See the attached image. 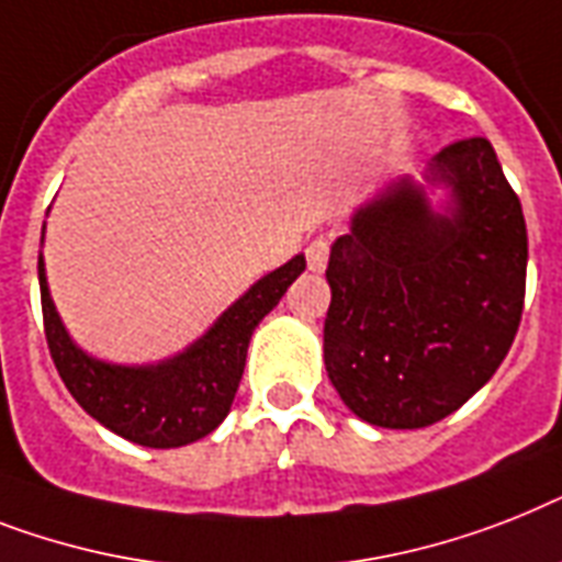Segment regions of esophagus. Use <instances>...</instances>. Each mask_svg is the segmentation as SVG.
Instances as JSON below:
<instances>
[{"label":"esophagus","mask_w":562,"mask_h":562,"mask_svg":"<svg viewBox=\"0 0 562 562\" xmlns=\"http://www.w3.org/2000/svg\"><path fill=\"white\" fill-rule=\"evenodd\" d=\"M328 250H331V239L328 236H317V239L308 241V248H305V259H308V268L312 271H326L328 266Z\"/></svg>","instance_id":"1"}]
</instances>
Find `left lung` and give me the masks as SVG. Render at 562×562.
<instances>
[{"label":"left lung","mask_w":562,"mask_h":562,"mask_svg":"<svg viewBox=\"0 0 562 562\" xmlns=\"http://www.w3.org/2000/svg\"><path fill=\"white\" fill-rule=\"evenodd\" d=\"M430 170L453 190L447 216L398 181L355 213L326 268V372L346 407L390 430L430 427L476 395L526 303V216L491 140L447 144Z\"/></svg>","instance_id":"1"}]
</instances>
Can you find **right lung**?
I'll return each instance as SVG.
<instances>
[{"label":"right lung","mask_w":562,"mask_h":562,"mask_svg":"<svg viewBox=\"0 0 562 562\" xmlns=\"http://www.w3.org/2000/svg\"><path fill=\"white\" fill-rule=\"evenodd\" d=\"M303 271L305 257L300 254L262 277L218 317L199 344L178 358L158 367H115L89 358L71 344L54 312L40 257V296L48 352L77 404L103 427L144 447L190 445L225 422L245 372L254 328Z\"/></svg>","instance_id":"right-lung-1"}]
</instances>
